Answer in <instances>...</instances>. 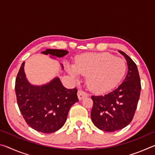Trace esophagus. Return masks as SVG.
Returning a JSON list of instances; mask_svg holds the SVG:
<instances>
[{
  "mask_svg": "<svg viewBox=\"0 0 155 155\" xmlns=\"http://www.w3.org/2000/svg\"><path fill=\"white\" fill-rule=\"evenodd\" d=\"M77 95H78V99H79V101H81V100H83L84 98L87 97V94H86L85 91H83L82 90H78L77 92Z\"/></svg>",
  "mask_w": 155,
  "mask_h": 155,
  "instance_id": "esophagus-1",
  "label": "esophagus"
}]
</instances>
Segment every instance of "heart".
<instances>
[{
  "mask_svg": "<svg viewBox=\"0 0 155 155\" xmlns=\"http://www.w3.org/2000/svg\"><path fill=\"white\" fill-rule=\"evenodd\" d=\"M126 70L124 59L106 52L83 54L78 57L74 65L68 67L69 73L74 77L87 76V85L96 93L114 88L122 81Z\"/></svg>",
  "mask_w": 155,
  "mask_h": 155,
  "instance_id": "obj_1",
  "label": "heart"
}]
</instances>
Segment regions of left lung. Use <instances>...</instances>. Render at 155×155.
<instances>
[{"label":"left lung","instance_id":"8db88e82","mask_svg":"<svg viewBox=\"0 0 155 155\" xmlns=\"http://www.w3.org/2000/svg\"><path fill=\"white\" fill-rule=\"evenodd\" d=\"M128 72L119 87L104 96H92L91 118L94 124L102 130L114 132L127 127L132 121L141 91L137 67L125 52Z\"/></svg>","mask_w":155,"mask_h":155}]
</instances>
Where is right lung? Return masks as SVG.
<instances>
[{
	"instance_id": "add662e5",
	"label": "right lung",
	"mask_w": 155,
	"mask_h": 155,
	"mask_svg": "<svg viewBox=\"0 0 155 155\" xmlns=\"http://www.w3.org/2000/svg\"><path fill=\"white\" fill-rule=\"evenodd\" d=\"M41 53L55 59L66 55L68 51L46 49ZM24 67L23 62L15 85L21 114L34 130L44 133L55 132L64 125L70 107L78 101L77 90L64 87L59 77L54 78L45 85H33L26 78ZM61 68L64 69L62 64Z\"/></svg>"
}]
</instances>
